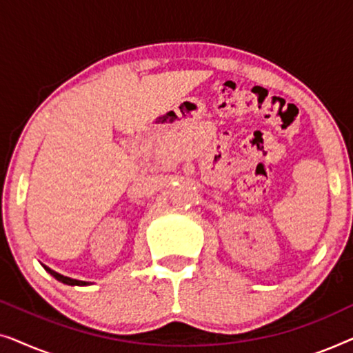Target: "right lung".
<instances>
[{"instance_id":"obj_1","label":"right lung","mask_w":353,"mask_h":353,"mask_svg":"<svg viewBox=\"0 0 353 353\" xmlns=\"http://www.w3.org/2000/svg\"><path fill=\"white\" fill-rule=\"evenodd\" d=\"M43 267H45V265H43ZM45 270L50 274H52V276H54L57 281H61V283H64V284H69V286H86V284H90V283H86V281H79V279H72V278L62 276V274L56 273L54 270H51V268H48V267H45Z\"/></svg>"}]
</instances>
